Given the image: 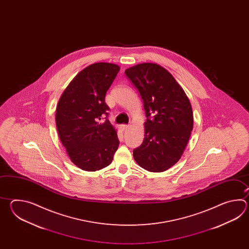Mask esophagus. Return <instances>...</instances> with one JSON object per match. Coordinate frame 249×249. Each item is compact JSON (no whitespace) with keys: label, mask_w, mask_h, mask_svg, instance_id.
Listing matches in <instances>:
<instances>
[{"label":"esophagus","mask_w":249,"mask_h":249,"mask_svg":"<svg viewBox=\"0 0 249 249\" xmlns=\"http://www.w3.org/2000/svg\"><path fill=\"white\" fill-rule=\"evenodd\" d=\"M128 128H129L128 124H122V125H121V129H122L123 131H125Z\"/></svg>","instance_id":"34e87169"}]
</instances>
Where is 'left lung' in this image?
Here are the masks:
<instances>
[{
	"label": "left lung",
	"instance_id": "8db88e82",
	"mask_svg": "<svg viewBox=\"0 0 249 249\" xmlns=\"http://www.w3.org/2000/svg\"><path fill=\"white\" fill-rule=\"evenodd\" d=\"M124 73L137 88L147 117L144 140L133 150L141 167L164 172L180 160L193 129L191 102L175 77L156 63H142Z\"/></svg>",
	"mask_w": 249,
	"mask_h": 249
}]
</instances>
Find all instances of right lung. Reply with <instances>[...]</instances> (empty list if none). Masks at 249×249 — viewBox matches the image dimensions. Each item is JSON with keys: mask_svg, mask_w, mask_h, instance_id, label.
Segmentation results:
<instances>
[{"mask_svg": "<svg viewBox=\"0 0 249 249\" xmlns=\"http://www.w3.org/2000/svg\"><path fill=\"white\" fill-rule=\"evenodd\" d=\"M119 70L116 64H91L74 76L58 101V137L72 163L84 171L107 166L119 146L116 128L107 117L100 122L108 115L105 96Z\"/></svg>", "mask_w": 249, "mask_h": 249, "instance_id": "1", "label": "right lung"}]
</instances>
